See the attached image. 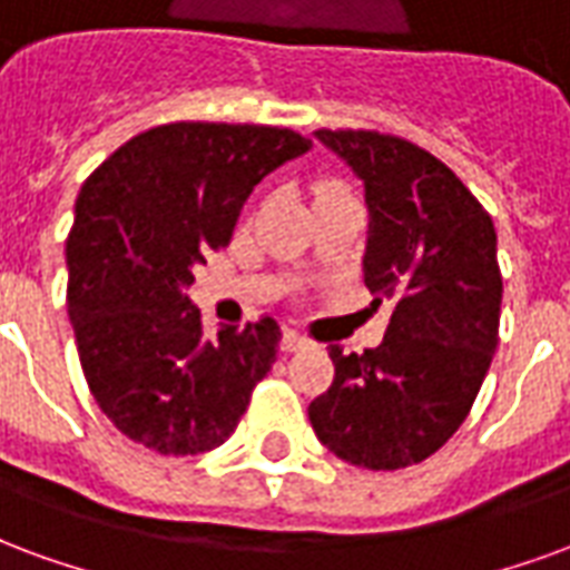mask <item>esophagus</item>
<instances>
[{
	"mask_svg": "<svg viewBox=\"0 0 570 570\" xmlns=\"http://www.w3.org/2000/svg\"><path fill=\"white\" fill-rule=\"evenodd\" d=\"M282 348H285V352L306 348V336H303L301 331H294V327H285V331H282Z\"/></svg>",
	"mask_w": 570,
	"mask_h": 570,
	"instance_id": "1",
	"label": "esophagus"
}]
</instances>
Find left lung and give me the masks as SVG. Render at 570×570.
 <instances>
[{
  "label": "left lung",
  "instance_id": "left-lung-1",
  "mask_svg": "<svg viewBox=\"0 0 570 570\" xmlns=\"http://www.w3.org/2000/svg\"><path fill=\"white\" fill-rule=\"evenodd\" d=\"M364 181V285L392 303L376 348L331 346L334 382L309 404L315 438L348 464L425 461L468 419L498 346L501 269L489 212L425 148L373 130H315Z\"/></svg>",
  "mask_w": 570,
  "mask_h": 570
}]
</instances>
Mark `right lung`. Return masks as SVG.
<instances>
[{
  "label": "right lung",
  "mask_w": 570,
  "mask_h": 570,
  "mask_svg": "<svg viewBox=\"0 0 570 570\" xmlns=\"http://www.w3.org/2000/svg\"><path fill=\"white\" fill-rule=\"evenodd\" d=\"M309 148L285 127L178 120L132 136L85 181L66 239L69 322L90 394L132 443L197 455L239 425L279 325L264 315L209 340L188 288L257 181Z\"/></svg>",
  "instance_id": "obj_1"
}]
</instances>
